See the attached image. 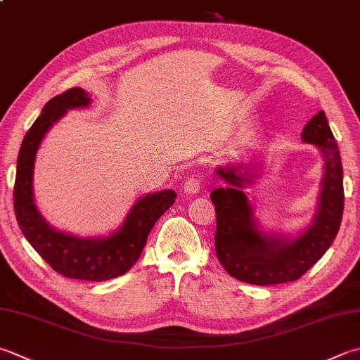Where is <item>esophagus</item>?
<instances>
[{
	"label": "esophagus",
	"mask_w": 360,
	"mask_h": 360,
	"mask_svg": "<svg viewBox=\"0 0 360 360\" xmlns=\"http://www.w3.org/2000/svg\"><path fill=\"white\" fill-rule=\"evenodd\" d=\"M200 187H201V181L196 179V178H188L184 182V192L187 195H195L200 192Z\"/></svg>",
	"instance_id": "34e87169"
}]
</instances>
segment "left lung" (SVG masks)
Returning <instances> with one entry per match:
<instances>
[{
  "label": "left lung",
  "mask_w": 360,
  "mask_h": 360,
  "mask_svg": "<svg viewBox=\"0 0 360 360\" xmlns=\"http://www.w3.org/2000/svg\"><path fill=\"white\" fill-rule=\"evenodd\" d=\"M301 139L319 148L325 173L319 209L297 236L260 229L255 206L245 192L260 178L256 165L217 167L215 173L226 186L210 193L217 212L215 251L223 269L242 283L273 285L300 279L323 257L339 232L345 201L343 168L325 112L320 110L309 120Z\"/></svg>",
  "instance_id": "8db88e82"
}]
</instances>
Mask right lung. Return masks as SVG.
I'll use <instances>...</instances> for the list:
<instances>
[{
  "label": "right lung",
  "mask_w": 360,
  "mask_h": 360,
  "mask_svg": "<svg viewBox=\"0 0 360 360\" xmlns=\"http://www.w3.org/2000/svg\"><path fill=\"white\" fill-rule=\"evenodd\" d=\"M91 98L73 87L49 100L26 132L17 159L13 210L27 242L62 276L101 283L122 276L137 262L154 224L170 209L174 190L146 193L134 202L122 226L101 237H79L53 228L40 214L34 198V165L41 140L70 109L89 108Z\"/></svg>",
  "instance_id": "1"
}]
</instances>
